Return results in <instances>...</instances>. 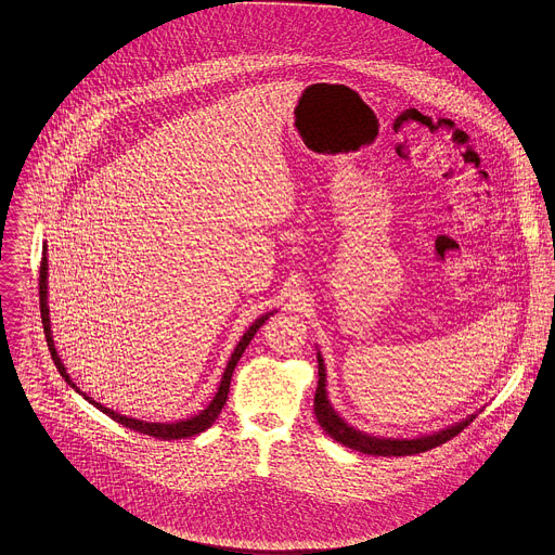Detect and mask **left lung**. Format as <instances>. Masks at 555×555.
Masks as SVG:
<instances>
[{
  "instance_id": "left-lung-1",
  "label": "left lung",
  "mask_w": 555,
  "mask_h": 555,
  "mask_svg": "<svg viewBox=\"0 0 555 555\" xmlns=\"http://www.w3.org/2000/svg\"><path fill=\"white\" fill-rule=\"evenodd\" d=\"M324 363L322 357L318 352V389L314 397V414H317L320 427L339 444L365 453V455H378V457H401V455H416V453H425L429 449H436L440 444H444L447 440L455 438L460 431H464L473 421L476 414H470L466 421L455 423L442 431H436L431 436H421V438H378V436H370L365 431H359L354 427H350L328 403L326 397V374H324Z\"/></svg>"
}]
</instances>
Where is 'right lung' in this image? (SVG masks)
Returning a JSON list of instances; mask_svg holds the SVG:
<instances>
[{
  "mask_svg": "<svg viewBox=\"0 0 555 555\" xmlns=\"http://www.w3.org/2000/svg\"><path fill=\"white\" fill-rule=\"evenodd\" d=\"M47 271H49V262H47V245H44V247H42V262H40V280H38V284H40V317H42V326H44L47 344H49L53 363L57 365V372L62 374V378H64L77 393H80L79 387L70 380V376H68V372H66V367H64V363H62V359H60V354H57V350H55V344H53L51 318H49V306H47ZM271 314H273V312H269V314H264V317L256 318V320L251 322V326H249V328L243 333V337L238 339L235 352L231 354V361H229V365H227V370H224V376H222V383H220V387H218V393L211 399V403H209L203 412H198V414H194V416H190V418H185V421H177V423H147V421H139V418H130V416L117 414V412H113L111 408H104L102 403L93 401L91 397H87L85 393H80V396L85 397L89 403H93L100 412H104L106 416H111L113 421L121 423L124 427H130V429H134V431L147 434V436H154V438H158V440H181V438L196 436V434L209 429V427L216 423V418L220 416V412H222V408H224V403H227V399H229L231 378H233V372H235V367H237V361L241 359L243 350L247 348V344L251 341V337L256 335V331L264 324V320L271 317Z\"/></svg>",
  "mask_w": 555,
  "mask_h": 555,
  "instance_id": "add662e5",
  "label": "right lung"
}]
</instances>
